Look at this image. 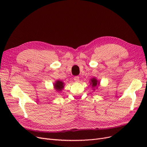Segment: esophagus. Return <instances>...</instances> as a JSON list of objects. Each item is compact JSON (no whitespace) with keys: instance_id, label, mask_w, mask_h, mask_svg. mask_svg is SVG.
Segmentation results:
<instances>
[{"instance_id":"34e87169","label":"esophagus","mask_w":147,"mask_h":147,"mask_svg":"<svg viewBox=\"0 0 147 147\" xmlns=\"http://www.w3.org/2000/svg\"><path fill=\"white\" fill-rule=\"evenodd\" d=\"M74 80L76 82H79V76H75L74 78Z\"/></svg>"}]
</instances>
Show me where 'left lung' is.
<instances>
[{"label":"left lung","instance_id":"1","mask_svg":"<svg viewBox=\"0 0 147 147\" xmlns=\"http://www.w3.org/2000/svg\"><path fill=\"white\" fill-rule=\"evenodd\" d=\"M90 80H91L90 84H92V86L93 87H96V86L99 84V82H98L97 80L95 78L92 79Z\"/></svg>","mask_w":147,"mask_h":147}]
</instances>
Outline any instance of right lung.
I'll use <instances>...</instances> for the list:
<instances>
[{
  "mask_svg": "<svg viewBox=\"0 0 147 147\" xmlns=\"http://www.w3.org/2000/svg\"><path fill=\"white\" fill-rule=\"evenodd\" d=\"M54 86H55V88H56V89H57L58 91H60L64 88V83H63L61 81L58 80L57 81L56 83H55V84H54Z\"/></svg>",
  "mask_w": 147,
  "mask_h": 147,
  "instance_id": "add662e5",
  "label": "right lung"
}]
</instances>
